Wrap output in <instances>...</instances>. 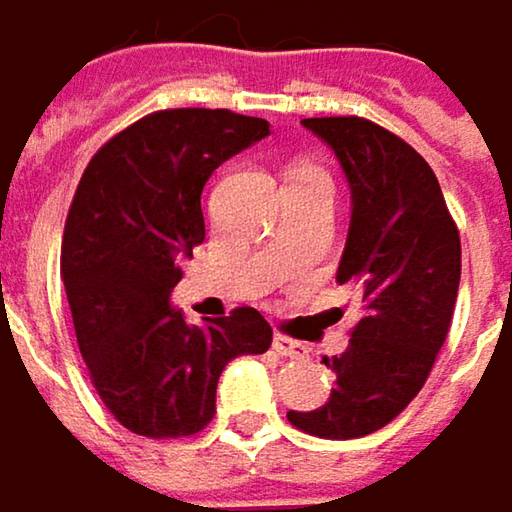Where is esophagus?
I'll list each match as a JSON object with an SVG mask.
<instances>
[{"label":"esophagus","instance_id":"esophagus-1","mask_svg":"<svg viewBox=\"0 0 512 512\" xmlns=\"http://www.w3.org/2000/svg\"><path fill=\"white\" fill-rule=\"evenodd\" d=\"M272 349L278 351L281 357H307V349H304L302 343H296L290 337H281V334L272 340Z\"/></svg>","mask_w":512,"mask_h":512}]
</instances>
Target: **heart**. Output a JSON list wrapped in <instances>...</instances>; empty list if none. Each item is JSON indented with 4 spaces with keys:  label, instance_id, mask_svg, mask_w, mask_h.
Instances as JSON below:
<instances>
[{
    "label": "heart",
    "instance_id": "heart-1",
    "mask_svg": "<svg viewBox=\"0 0 512 512\" xmlns=\"http://www.w3.org/2000/svg\"><path fill=\"white\" fill-rule=\"evenodd\" d=\"M302 175H310V178H319V175H316V172H302Z\"/></svg>",
    "mask_w": 512,
    "mask_h": 512
}]
</instances>
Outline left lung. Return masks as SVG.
Returning <instances> with one entry per match:
<instances>
[{"instance_id": "obj_1", "label": "left lung", "mask_w": 512, "mask_h": 512, "mask_svg": "<svg viewBox=\"0 0 512 512\" xmlns=\"http://www.w3.org/2000/svg\"><path fill=\"white\" fill-rule=\"evenodd\" d=\"M325 140L351 187V222L337 281L360 293L349 349L322 357L337 372L331 398L287 419L322 440L366 437L425 387L451 328L460 234L428 161L363 117L302 119Z\"/></svg>"}]
</instances>
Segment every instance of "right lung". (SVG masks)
Here are the masks:
<instances>
[{
	"mask_svg": "<svg viewBox=\"0 0 512 512\" xmlns=\"http://www.w3.org/2000/svg\"><path fill=\"white\" fill-rule=\"evenodd\" d=\"M266 134V119L225 108L158 111L108 140L78 181L61 278L90 381L131 434H199L216 413L222 369L272 346L255 307L199 328L169 304L181 260L205 240L213 169Z\"/></svg>",
	"mask_w": 512,
	"mask_h": 512,
	"instance_id": "1",
	"label": "right lung"
}]
</instances>
